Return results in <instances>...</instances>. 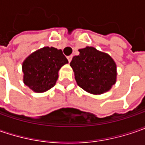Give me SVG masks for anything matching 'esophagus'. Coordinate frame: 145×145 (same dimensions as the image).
<instances>
[{
  "label": "esophagus",
  "mask_w": 145,
  "mask_h": 145,
  "mask_svg": "<svg viewBox=\"0 0 145 145\" xmlns=\"http://www.w3.org/2000/svg\"><path fill=\"white\" fill-rule=\"evenodd\" d=\"M72 56H68V60H69V62H71V60H72Z\"/></svg>",
  "instance_id": "esophagus-1"
}]
</instances>
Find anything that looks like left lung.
<instances>
[{"label":"left lung","instance_id":"left-lung-1","mask_svg":"<svg viewBox=\"0 0 145 145\" xmlns=\"http://www.w3.org/2000/svg\"><path fill=\"white\" fill-rule=\"evenodd\" d=\"M70 66L77 85L85 91L99 95L109 91L116 83L117 66L112 57L93 47L78 50Z\"/></svg>","mask_w":145,"mask_h":145}]
</instances>
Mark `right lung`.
<instances>
[{
	"instance_id": "1",
	"label": "right lung",
	"mask_w": 145,
	"mask_h": 145,
	"mask_svg": "<svg viewBox=\"0 0 145 145\" xmlns=\"http://www.w3.org/2000/svg\"><path fill=\"white\" fill-rule=\"evenodd\" d=\"M68 63L60 49L53 47L40 48L23 61V82L34 92H46L56 85L59 70Z\"/></svg>"
}]
</instances>
